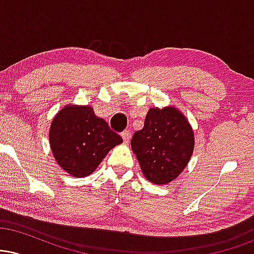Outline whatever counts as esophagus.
Listing matches in <instances>:
<instances>
[{
  "instance_id": "obj_1",
  "label": "esophagus",
  "mask_w": 254,
  "mask_h": 254,
  "mask_svg": "<svg viewBox=\"0 0 254 254\" xmlns=\"http://www.w3.org/2000/svg\"><path fill=\"white\" fill-rule=\"evenodd\" d=\"M122 137H123V141H124V143H129V139H130V132L129 131H123V132H122Z\"/></svg>"
}]
</instances>
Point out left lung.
I'll use <instances>...</instances> for the list:
<instances>
[{
    "label": "left lung",
    "instance_id": "left-lung-1",
    "mask_svg": "<svg viewBox=\"0 0 254 254\" xmlns=\"http://www.w3.org/2000/svg\"><path fill=\"white\" fill-rule=\"evenodd\" d=\"M131 148L144 177L156 185H166L190 161L193 130L177 107H153L145 116L143 129L133 133Z\"/></svg>",
    "mask_w": 254,
    "mask_h": 254
}]
</instances>
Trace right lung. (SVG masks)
<instances>
[{"instance_id":"1","label":"right lung","mask_w":254,"mask_h":254,"mask_svg":"<svg viewBox=\"0 0 254 254\" xmlns=\"http://www.w3.org/2000/svg\"><path fill=\"white\" fill-rule=\"evenodd\" d=\"M50 147L57 164L72 177L92 174L117 144L123 142L89 106L66 105L52 119Z\"/></svg>"}]
</instances>
